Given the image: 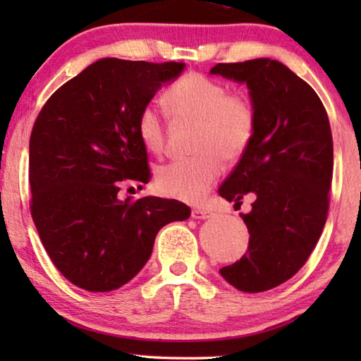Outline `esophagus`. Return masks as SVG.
Wrapping results in <instances>:
<instances>
[{
    "mask_svg": "<svg viewBox=\"0 0 361 361\" xmlns=\"http://www.w3.org/2000/svg\"><path fill=\"white\" fill-rule=\"evenodd\" d=\"M214 210L210 209H194L192 210V219L195 220H207V219H212L214 216Z\"/></svg>",
    "mask_w": 361,
    "mask_h": 361,
    "instance_id": "esophagus-1",
    "label": "esophagus"
}]
</instances>
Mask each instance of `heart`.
<instances>
[{
  "label": "heart",
  "mask_w": 361,
  "mask_h": 361,
  "mask_svg": "<svg viewBox=\"0 0 361 361\" xmlns=\"http://www.w3.org/2000/svg\"><path fill=\"white\" fill-rule=\"evenodd\" d=\"M171 115L179 121H195L189 159H179L157 169L156 184L172 199L197 204L205 199L224 172L226 162H236L246 154L256 136L258 111L255 102L243 93L202 73H185L164 93ZM136 131L152 154L166 149V121L159 108L147 103L137 111Z\"/></svg>",
  "instance_id": "obj_1"
}]
</instances>
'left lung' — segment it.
Masks as SVG:
<instances>
[{"mask_svg": "<svg viewBox=\"0 0 361 361\" xmlns=\"http://www.w3.org/2000/svg\"><path fill=\"white\" fill-rule=\"evenodd\" d=\"M210 73L245 82L258 111L250 149L219 189L236 204L256 195L241 215L248 251L220 274L243 293H263L293 278L322 235L334 172L329 116L314 88L278 61L216 63Z\"/></svg>", "mask_w": 361, "mask_h": 361, "instance_id": "obj_1", "label": "left lung"}]
</instances>
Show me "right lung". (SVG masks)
<instances>
[{
    "label": "right lung",
    "mask_w": 361,
    "mask_h": 361,
    "mask_svg": "<svg viewBox=\"0 0 361 361\" xmlns=\"http://www.w3.org/2000/svg\"><path fill=\"white\" fill-rule=\"evenodd\" d=\"M182 71V62L100 59L39 111L29 140V207L49 258L78 288H121L149 259L157 231L190 216L179 200L118 199L125 182L151 180L137 111Z\"/></svg>",
    "instance_id": "add662e5"
}]
</instances>
